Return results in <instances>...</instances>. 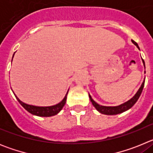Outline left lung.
<instances>
[{"instance_id": "8db88e82", "label": "left lung", "mask_w": 153, "mask_h": 153, "mask_svg": "<svg viewBox=\"0 0 153 153\" xmlns=\"http://www.w3.org/2000/svg\"><path fill=\"white\" fill-rule=\"evenodd\" d=\"M132 42L138 47V48H139V49H140V47H139V46H138L136 42H135L134 40H132ZM142 60H143V59H142ZM143 64H144V67H145V62H144V60H143ZM144 83H145V79L143 80L141 86L140 87V89H139V90L137 91V93L135 94L134 97H132V99H130L129 100L127 101V102H124V103L121 104V105L117 106H101V105H100V104H98L97 102H96L95 101L93 100L90 94H89V97H90V100L92 102V104L93 105V106L97 109V111H99L100 113H102V114H106V115H117V114H119V113H123V112L126 111V110L130 109V108L132 107L135 103H136V101L138 100V99L140 98V95H141L142 91H143V87H144Z\"/></svg>"}]
</instances>
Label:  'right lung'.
I'll list each match as a JSON object with an SVG mask.
<instances>
[{
	"label": "right lung",
	"mask_w": 153,
	"mask_h": 153,
	"mask_svg": "<svg viewBox=\"0 0 153 153\" xmlns=\"http://www.w3.org/2000/svg\"><path fill=\"white\" fill-rule=\"evenodd\" d=\"M14 55V53H13ZM13 60V58H12ZM68 91H67V94L65 96L64 98L63 99V100L60 102H59L58 104H56L54 106H32V105H29V104L24 103L22 101L15 95L16 98L18 100V102L21 103V106L26 109L27 111L29 112L31 114L35 115V116H37V117H52V116H54V115L57 114L59 112L63 109V106L66 103V100H67V96Z\"/></svg>",
	"instance_id": "1"
}]
</instances>
